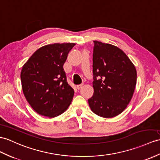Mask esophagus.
I'll return each instance as SVG.
<instances>
[{"label": "esophagus", "instance_id": "34e87169", "mask_svg": "<svg viewBox=\"0 0 160 160\" xmlns=\"http://www.w3.org/2000/svg\"><path fill=\"white\" fill-rule=\"evenodd\" d=\"M83 84H81V85H78L77 86V88L78 89H81L83 88Z\"/></svg>", "mask_w": 160, "mask_h": 160}]
</instances>
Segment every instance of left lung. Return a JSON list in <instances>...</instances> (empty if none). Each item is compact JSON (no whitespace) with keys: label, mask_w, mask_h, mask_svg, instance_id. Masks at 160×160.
Segmentation results:
<instances>
[{"label":"left lung","mask_w":160,"mask_h":160,"mask_svg":"<svg viewBox=\"0 0 160 160\" xmlns=\"http://www.w3.org/2000/svg\"><path fill=\"white\" fill-rule=\"evenodd\" d=\"M93 52V94L88 100L91 110L104 118L122 112L133 96L136 70L118 47L94 41Z\"/></svg>","instance_id":"left-lung-1"}]
</instances>
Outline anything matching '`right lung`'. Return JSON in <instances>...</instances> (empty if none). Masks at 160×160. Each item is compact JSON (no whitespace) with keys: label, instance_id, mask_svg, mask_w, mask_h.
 Instances as JSON below:
<instances>
[{"label":"right lung","instance_id":"obj_1","mask_svg":"<svg viewBox=\"0 0 160 160\" xmlns=\"http://www.w3.org/2000/svg\"><path fill=\"white\" fill-rule=\"evenodd\" d=\"M75 43H54L37 49L21 71L23 93L37 113L55 118L67 109L74 89L67 83L63 65Z\"/></svg>","mask_w":160,"mask_h":160}]
</instances>
